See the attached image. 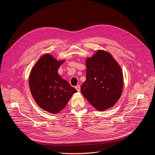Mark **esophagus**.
Returning <instances> with one entry per match:
<instances>
[{
  "label": "esophagus",
  "mask_w": 155,
  "mask_h": 155,
  "mask_svg": "<svg viewBox=\"0 0 155 155\" xmlns=\"http://www.w3.org/2000/svg\"><path fill=\"white\" fill-rule=\"evenodd\" d=\"M75 89L77 90L78 92L80 91V85H77L75 86Z\"/></svg>",
  "instance_id": "1"
}]
</instances>
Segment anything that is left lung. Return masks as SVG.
<instances>
[{
    "mask_svg": "<svg viewBox=\"0 0 155 155\" xmlns=\"http://www.w3.org/2000/svg\"><path fill=\"white\" fill-rule=\"evenodd\" d=\"M86 81L81 93L99 111L113 107L120 98L123 87L121 67L109 53L98 50L86 60Z\"/></svg>",
    "mask_w": 155,
    "mask_h": 155,
    "instance_id": "1",
    "label": "left lung"
}]
</instances>
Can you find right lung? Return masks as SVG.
Here are the masks:
<instances>
[{"mask_svg":"<svg viewBox=\"0 0 155 155\" xmlns=\"http://www.w3.org/2000/svg\"><path fill=\"white\" fill-rule=\"evenodd\" d=\"M64 62L45 54L36 62L29 75V87L35 101L40 108L53 114L61 111L77 93L58 73Z\"/></svg>","mask_w":155,"mask_h":155,"instance_id":"right-lung-1","label":"right lung"}]
</instances>
